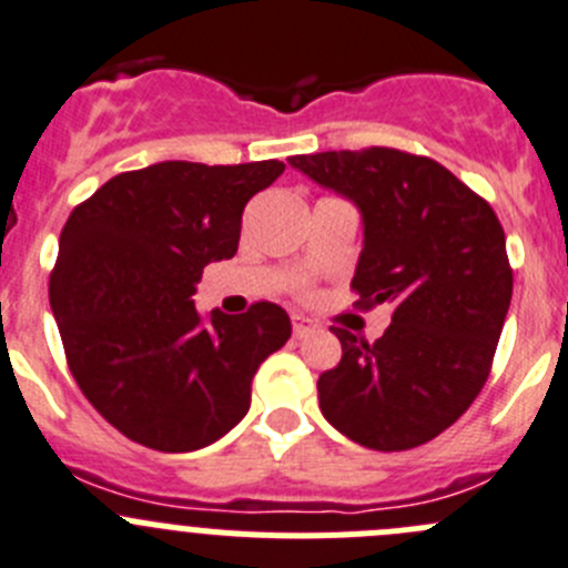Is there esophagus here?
<instances>
[{
	"instance_id": "esophagus-1",
	"label": "esophagus",
	"mask_w": 568,
	"mask_h": 568,
	"mask_svg": "<svg viewBox=\"0 0 568 568\" xmlns=\"http://www.w3.org/2000/svg\"><path fill=\"white\" fill-rule=\"evenodd\" d=\"M291 327H294V336L302 338V336H308V333L316 331V322L308 320V316L294 314V316H291Z\"/></svg>"
}]
</instances>
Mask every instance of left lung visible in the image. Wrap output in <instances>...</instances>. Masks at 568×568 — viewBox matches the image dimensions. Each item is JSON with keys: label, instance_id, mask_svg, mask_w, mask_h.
<instances>
[{"label": "left lung", "instance_id": "8db88e82", "mask_svg": "<svg viewBox=\"0 0 568 568\" xmlns=\"http://www.w3.org/2000/svg\"><path fill=\"white\" fill-rule=\"evenodd\" d=\"M294 171L358 206V305H389L375 344L333 327L342 362L320 409L373 452H406L457 423L490 373L513 296L505 230L485 199L434 159L395 148L291 156Z\"/></svg>", "mask_w": 568, "mask_h": 568}]
</instances>
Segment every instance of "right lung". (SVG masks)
Instances as JSON below:
<instances>
[{"instance_id": "right-lung-1", "label": "right lung", "mask_w": 568, "mask_h": 568, "mask_svg": "<svg viewBox=\"0 0 568 568\" xmlns=\"http://www.w3.org/2000/svg\"><path fill=\"white\" fill-rule=\"evenodd\" d=\"M285 164L156 162L72 210L50 277L52 316L89 404L125 437L184 454L246 417L257 367L291 338L274 302L210 320L204 266L235 257L241 215Z\"/></svg>"}]
</instances>
